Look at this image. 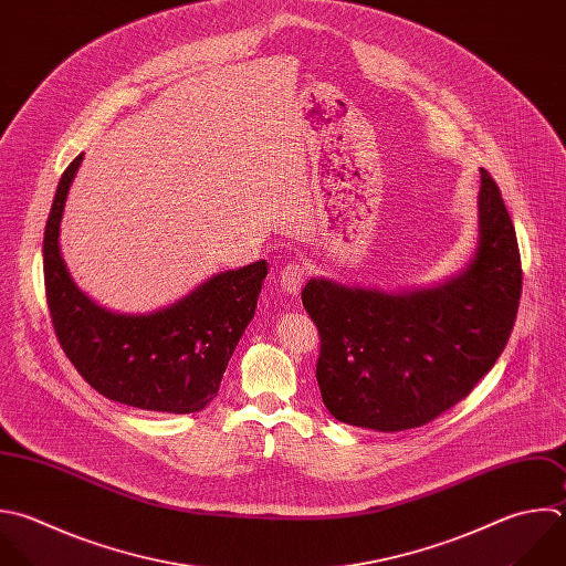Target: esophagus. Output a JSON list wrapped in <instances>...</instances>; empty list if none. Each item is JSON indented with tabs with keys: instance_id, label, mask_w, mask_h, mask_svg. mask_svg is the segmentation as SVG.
Segmentation results:
<instances>
[{
	"instance_id": "34e87169",
	"label": "esophagus",
	"mask_w": 566,
	"mask_h": 566,
	"mask_svg": "<svg viewBox=\"0 0 566 566\" xmlns=\"http://www.w3.org/2000/svg\"><path fill=\"white\" fill-rule=\"evenodd\" d=\"M281 287L287 292V294H292V296H296L298 292H301V287L305 285V279H307V270H305V265H301V263H287L283 270H281Z\"/></svg>"
}]
</instances>
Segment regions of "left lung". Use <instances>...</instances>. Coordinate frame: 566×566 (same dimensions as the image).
<instances>
[{"mask_svg": "<svg viewBox=\"0 0 566 566\" xmlns=\"http://www.w3.org/2000/svg\"><path fill=\"white\" fill-rule=\"evenodd\" d=\"M522 268L500 188L480 170L478 243L467 268L400 292L310 279L321 334L316 380L329 413L374 431L420 427L495 365L517 314Z\"/></svg>", "mask_w": 566, "mask_h": 566, "instance_id": "obj_1", "label": "left lung"}]
</instances>
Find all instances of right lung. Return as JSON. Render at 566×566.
I'll return each instance as SVG.
<instances>
[{
    "mask_svg": "<svg viewBox=\"0 0 566 566\" xmlns=\"http://www.w3.org/2000/svg\"><path fill=\"white\" fill-rule=\"evenodd\" d=\"M82 161L84 155L62 175L44 232V281L57 338L102 396L148 411H201L217 396L234 347L254 318L268 263L219 272L148 314L102 307L80 290L60 245L66 199Z\"/></svg>",
    "mask_w": 566,
    "mask_h": 566,
    "instance_id": "right-lung-1",
    "label": "right lung"
}]
</instances>
